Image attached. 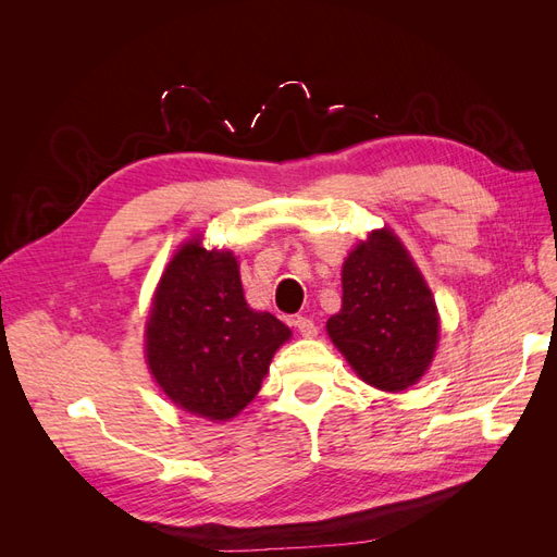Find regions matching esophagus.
Here are the masks:
<instances>
[{
	"label": "esophagus",
	"instance_id": "1",
	"mask_svg": "<svg viewBox=\"0 0 557 557\" xmlns=\"http://www.w3.org/2000/svg\"><path fill=\"white\" fill-rule=\"evenodd\" d=\"M295 327L299 330L301 336H307V339H311V336L318 334L315 323H313L311 318H307V315H297V318H295Z\"/></svg>",
	"mask_w": 557,
	"mask_h": 557
}]
</instances>
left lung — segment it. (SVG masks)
<instances>
[{
	"label": "left lung",
	"instance_id": "obj_1",
	"mask_svg": "<svg viewBox=\"0 0 557 557\" xmlns=\"http://www.w3.org/2000/svg\"><path fill=\"white\" fill-rule=\"evenodd\" d=\"M342 283V311L327 320L334 346L379 391L413 385L432 362L440 318L409 252L391 230L372 232L344 262Z\"/></svg>",
	"mask_w": 557,
	"mask_h": 557
}]
</instances>
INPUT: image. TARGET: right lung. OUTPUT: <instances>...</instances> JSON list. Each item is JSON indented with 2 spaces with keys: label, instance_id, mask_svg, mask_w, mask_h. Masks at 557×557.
Masks as SVG:
<instances>
[{
  "label": "right lung",
  "instance_id": "1",
  "mask_svg": "<svg viewBox=\"0 0 557 557\" xmlns=\"http://www.w3.org/2000/svg\"><path fill=\"white\" fill-rule=\"evenodd\" d=\"M290 330L252 311L227 250L185 244L166 267L146 325V358L176 407L209 420L237 416L258 395Z\"/></svg>",
  "mask_w": 557,
  "mask_h": 557
}]
</instances>
